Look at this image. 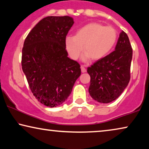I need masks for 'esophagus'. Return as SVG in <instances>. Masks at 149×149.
Instances as JSON below:
<instances>
[{"mask_svg":"<svg viewBox=\"0 0 149 149\" xmlns=\"http://www.w3.org/2000/svg\"><path fill=\"white\" fill-rule=\"evenodd\" d=\"M81 70L82 73H85L86 72V69L84 68V65H81Z\"/></svg>","mask_w":149,"mask_h":149,"instance_id":"obj_1","label":"esophagus"}]
</instances>
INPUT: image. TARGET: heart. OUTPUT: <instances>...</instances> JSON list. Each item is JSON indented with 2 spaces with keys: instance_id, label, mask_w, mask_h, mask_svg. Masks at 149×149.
Segmentation results:
<instances>
[{
  "instance_id": "1",
  "label": "heart",
  "mask_w": 149,
  "mask_h": 149,
  "mask_svg": "<svg viewBox=\"0 0 149 149\" xmlns=\"http://www.w3.org/2000/svg\"><path fill=\"white\" fill-rule=\"evenodd\" d=\"M116 38V31L111 26L90 23L77 29L75 36L66 37V47L69 55L74 59L78 58L84 49L85 52L82 55V61H88L91 58L98 60L110 52Z\"/></svg>"
}]
</instances>
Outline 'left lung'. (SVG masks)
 <instances>
[{"instance_id": "8db88e82", "label": "left lung", "mask_w": 149, "mask_h": 149, "mask_svg": "<svg viewBox=\"0 0 149 149\" xmlns=\"http://www.w3.org/2000/svg\"><path fill=\"white\" fill-rule=\"evenodd\" d=\"M132 58L129 39L122 31L114 52L88 68L90 75L88 91L94 100L107 104L120 96L129 83Z\"/></svg>"}]
</instances>
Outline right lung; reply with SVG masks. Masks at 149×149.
<instances>
[{"mask_svg":"<svg viewBox=\"0 0 149 149\" xmlns=\"http://www.w3.org/2000/svg\"><path fill=\"white\" fill-rule=\"evenodd\" d=\"M72 17H47L32 29L24 42L22 69L33 96L50 108L63 104L81 75L79 64L68 57L65 37Z\"/></svg>","mask_w":149,"mask_h":149,"instance_id":"obj_1","label":"right lung"}]
</instances>
